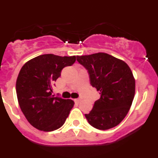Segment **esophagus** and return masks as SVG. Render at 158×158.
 Returning a JSON list of instances; mask_svg holds the SVG:
<instances>
[{"mask_svg":"<svg viewBox=\"0 0 158 158\" xmlns=\"http://www.w3.org/2000/svg\"><path fill=\"white\" fill-rule=\"evenodd\" d=\"M81 98L74 99V101L76 102V103H79V102H81Z\"/></svg>","mask_w":158,"mask_h":158,"instance_id":"34e87169","label":"esophagus"}]
</instances>
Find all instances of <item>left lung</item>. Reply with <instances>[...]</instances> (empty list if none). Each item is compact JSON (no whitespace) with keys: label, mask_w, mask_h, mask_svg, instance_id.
I'll use <instances>...</instances> for the list:
<instances>
[{"label":"left lung","mask_w":158,"mask_h":158,"mask_svg":"<svg viewBox=\"0 0 158 158\" xmlns=\"http://www.w3.org/2000/svg\"><path fill=\"white\" fill-rule=\"evenodd\" d=\"M88 69L90 83L100 92V98L85 114L89 124L107 130L120 123L127 115L135 94V79L126 62L106 53L77 56Z\"/></svg>","instance_id":"left-lung-1"}]
</instances>
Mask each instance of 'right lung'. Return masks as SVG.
Masks as SVG:
<instances>
[{
  "label": "right lung",
  "mask_w": 158,
  "mask_h": 158,
  "mask_svg": "<svg viewBox=\"0 0 158 158\" xmlns=\"http://www.w3.org/2000/svg\"><path fill=\"white\" fill-rule=\"evenodd\" d=\"M75 61L76 56L47 54L32 58L22 66L16 84L18 103L27 120L36 129L52 131L66 120L74 102L53 95V85L64 67Z\"/></svg>",
  "instance_id": "right-lung-1"
}]
</instances>
